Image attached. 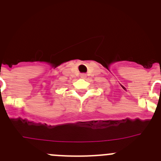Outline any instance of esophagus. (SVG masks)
Here are the masks:
<instances>
[{"label": "esophagus", "mask_w": 161, "mask_h": 161, "mask_svg": "<svg viewBox=\"0 0 161 161\" xmlns=\"http://www.w3.org/2000/svg\"><path fill=\"white\" fill-rule=\"evenodd\" d=\"M81 78H82V79H85L86 77V74H81Z\"/></svg>", "instance_id": "34e87169"}]
</instances>
